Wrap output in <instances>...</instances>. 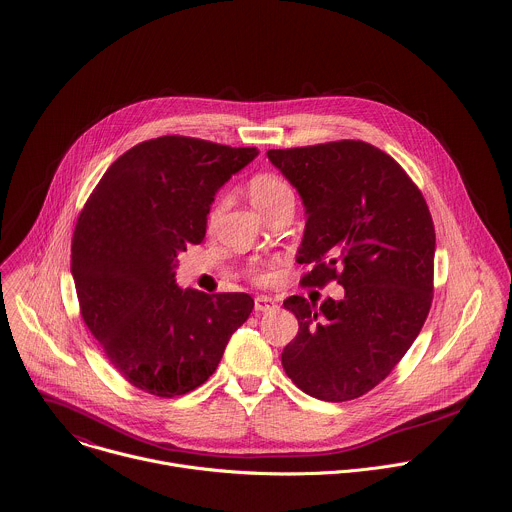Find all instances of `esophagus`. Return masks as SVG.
I'll return each mask as SVG.
<instances>
[{
    "instance_id": "obj_1",
    "label": "esophagus",
    "mask_w": 512,
    "mask_h": 512,
    "mask_svg": "<svg viewBox=\"0 0 512 512\" xmlns=\"http://www.w3.org/2000/svg\"><path fill=\"white\" fill-rule=\"evenodd\" d=\"M275 307H277V303L271 297H267V295H257L255 297V311L263 313V311H271Z\"/></svg>"
}]
</instances>
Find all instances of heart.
<instances>
[{
  "mask_svg": "<svg viewBox=\"0 0 512 512\" xmlns=\"http://www.w3.org/2000/svg\"><path fill=\"white\" fill-rule=\"evenodd\" d=\"M249 195H251V201L255 203V207L261 211V213H267L271 207H275L277 203H281L283 199H289L293 197V191L291 187L277 175H257L255 179H251L249 183ZM225 201L227 199H219L215 203V207L211 209L209 213V221L213 223L221 209L225 207ZM249 277L259 283V285H267L275 279V269L273 265L269 263H253L249 267Z\"/></svg>",
  "mask_w": 512,
  "mask_h": 512,
  "instance_id": "heart-1",
  "label": "heart"
}]
</instances>
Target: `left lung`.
<instances>
[{
	"label": "left lung",
	"instance_id": "left-lung-1",
	"mask_svg": "<svg viewBox=\"0 0 512 512\" xmlns=\"http://www.w3.org/2000/svg\"><path fill=\"white\" fill-rule=\"evenodd\" d=\"M305 205L297 263L305 287L337 281L342 299L319 307L287 297L299 331L281 364L293 384L325 402L368 394L418 337L434 291L436 233L406 170L364 140L267 150Z\"/></svg>",
	"mask_w": 512,
	"mask_h": 512
}]
</instances>
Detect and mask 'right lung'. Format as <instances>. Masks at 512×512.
<instances>
[{"label":"right lung","mask_w":512,"mask_h":512,"mask_svg":"<svg viewBox=\"0 0 512 512\" xmlns=\"http://www.w3.org/2000/svg\"><path fill=\"white\" fill-rule=\"evenodd\" d=\"M259 150L191 136L144 140L88 197L72 237L80 313L134 388L175 398L213 376L253 309L247 293L175 283L179 253L205 239L215 193Z\"/></svg>","instance_id":"right-lung-1"}]
</instances>
